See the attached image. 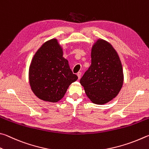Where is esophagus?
<instances>
[{"label": "esophagus", "instance_id": "1", "mask_svg": "<svg viewBox=\"0 0 149 149\" xmlns=\"http://www.w3.org/2000/svg\"><path fill=\"white\" fill-rule=\"evenodd\" d=\"M81 74H82L81 72H79L77 73V76H78V78H79V79H80V78H81Z\"/></svg>", "mask_w": 149, "mask_h": 149}]
</instances>
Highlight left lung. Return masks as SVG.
Returning <instances> with one entry per match:
<instances>
[{
  "label": "left lung",
  "mask_w": 149,
  "mask_h": 149,
  "mask_svg": "<svg viewBox=\"0 0 149 149\" xmlns=\"http://www.w3.org/2000/svg\"><path fill=\"white\" fill-rule=\"evenodd\" d=\"M91 57L92 63L80 82L92 103L103 105L121 90L124 82L121 61L111 44L102 39L93 46Z\"/></svg>",
  "instance_id": "left-lung-1"
}]
</instances>
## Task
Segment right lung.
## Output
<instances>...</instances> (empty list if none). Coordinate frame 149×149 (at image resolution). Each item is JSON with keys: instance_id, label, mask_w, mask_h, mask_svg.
I'll return each instance as SVG.
<instances>
[{"instance_id": "1", "label": "right lung", "mask_w": 149, "mask_h": 149, "mask_svg": "<svg viewBox=\"0 0 149 149\" xmlns=\"http://www.w3.org/2000/svg\"><path fill=\"white\" fill-rule=\"evenodd\" d=\"M29 83L34 93L42 100L56 103L63 97L67 88L76 81L61 47L52 39L38 49L29 67Z\"/></svg>"}]
</instances>
